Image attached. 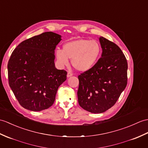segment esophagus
<instances>
[{"instance_id":"obj_1","label":"esophagus","mask_w":148,"mask_h":148,"mask_svg":"<svg viewBox=\"0 0 148 148\" xmlns=\"http://www.w3.org/2000/svg\"><path fill=\"white\" fill-rule=\"evenodd\" d=\"M73 75V74L72 73H71V72H68L67 74V77H71Z\"/></svg>"}]
</instances>
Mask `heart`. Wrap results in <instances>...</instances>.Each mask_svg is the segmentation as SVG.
Here are the masks:
<instances>
[{
  "label": "heart",
  "instance_id": "heart-1",
  "mask_svg": "<svg viewBox=\"0 0 148 148\" xmlns=\"http://www.w3.org/2000/svg\"><path fill=\"white\" fill-rule=\"evenodd\" d=\"M101 47L97 40L77 39L65 43L62 51L58 50L56 56L62 66H67L69 60L75 69L86 72L93 67L100 58Z\"/></svg>",
  "mask_w": 148,
  "mask_h": 148
}]
</instances>
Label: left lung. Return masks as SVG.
I'll return each instance as SVG.
<instances>
[{"mask_svg":"<svg viewBox=\"0 0 148 148\" xmlns=\"http://www.w3.org/2000/svg\"><path fill=\"white\" fill-rule=\"evenodd\" d=\"M101 57L90 70L78 75L79 104L94 113L105 112L115 104L127 84V62L119 46L99 37Z\"/></svg>","mask_w":148,"mask_h":148,"instance_id":"1","label":"left lung"}]
</instances>
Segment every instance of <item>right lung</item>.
<instances>
[{
	"mask_svg": "<svg viewBox=\"0 0 148 148\" xmlns=\"http://www.w3.org/2000/svg\"><path fill=\"white\" fill-rule=\"evenodd\" d=\"M61 40L57 33L45 32L23 41L12 51L8 64L9 84L23 108L39 112L53 104L67 74L55 67V49Z\"/></svg>",
	"mask_w": 148,
	"mask_h": 148,
	"instance_id": "add662e5",
	"label": "right lung"
}]
</instances>
